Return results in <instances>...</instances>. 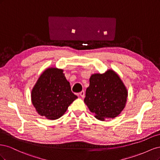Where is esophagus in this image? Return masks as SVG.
<instances>
[{
  "label": "esophagus",
  "instance_id": "1",
  "mask_svg": "<svg viewBox=\"0 0 160 160\" xmlns=\"http://www.w3.org/2000/svg\"><path fill=\"white\" fill-rule=\"evenodd\" d=\"M79 95H80V96L81 97V98H84L85 95V91H81L80 93H79Z\"/></svg>",
  "mask_w": 160,
  "mask_h": 160
}]
</instances>
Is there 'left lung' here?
<instances>
[{"instance_id":"1","label":"left lung","mask_w":160,"mask_h":160,"mask_svg":"<svg viewBox=\"0 0 160 160\" xmlns=\"http://www.w3.org/2000/svg\"><path fill=\"white\" fill-rule=\"evenodd\" d=\"M128 91L119 77L112 70L92 75L84 102L101 121L118 116L125 106Z\"/></svg>"}]
</instances>
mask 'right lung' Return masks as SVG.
Masks as SVG:
<instances>
[{
	"label": "right lung",
	"mask_w": 160,
	"mask_h": 160,
	"mask_svg": "<svg viewBox=\"0 0 160 160\" xmlns=\"http://www.w3.org/2000/svg\"><path fill=\"white\" fill-rule=\"evenodd\" d=\"M77 97L72 93L62 70L46 69L31 92V100L38 113L54 120L63 115Z\"/></svg>",
	"instance_id": "1"
}]
</instances>
